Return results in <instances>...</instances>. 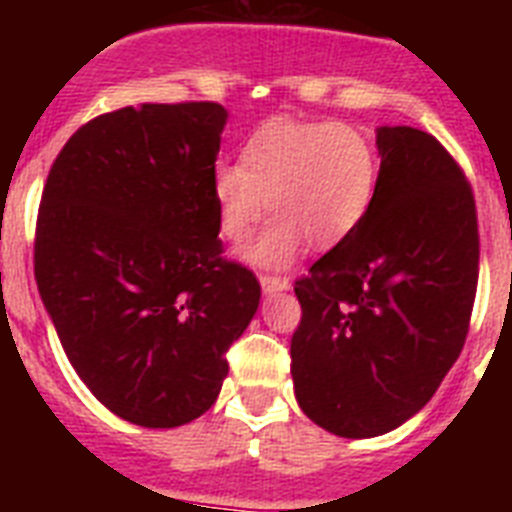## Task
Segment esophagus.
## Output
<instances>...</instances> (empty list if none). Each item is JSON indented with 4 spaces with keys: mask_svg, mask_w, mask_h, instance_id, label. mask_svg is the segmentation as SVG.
<instances>
[{
    "mask_svg": "<svg viewBox=\"0 0 512 512\" xmlns=\"http://www.w3.org/2000/svg\"><path fill=\"white\" fill-rule=\"evenodd\" d=\"M260 287L265 295H276V292H287L289 279L287 276H260Z\"/></svg>",
    "mask_w": 512,
    "mask_h": 512,
    "instance_id": "1",
    "label": "esophagus"
}]
</instances>
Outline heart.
Wrapping results in <instances>:
<instances>
[{
	"label": "heart",
	"mask_w": 512,
	"mask_h": 512,
	"mask_svg": "<svg viewBox=\"0 0 512 512\" xmlns=\"http://www.w3.org/2000/svg\"><path fill=\"white\" fill-rule=\"evenodd\" d=\"M377 185V156L364 132L350 124L268 119L241 148V167L212 172L220 236L241 244L265 215L273 217L244 260L281 271L311 241L332 249L364 220Z\"/></svg>",
	"instance_id": "b5f03b06"
}]
</instances>
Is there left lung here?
I'll return each mask as SVG.
<instances>
[{
  "label": "left lung",
  "mask_w": 512,
  "mask_h": 512,
  "mask_svg": "<svg viewBox=\"0 0 512 512\" xmlns=\"http://www.w3.org/2000/svg\"><path fill=\"white\" fill-rule=\"evenodd\" d=\"M377 151L366 217L295 281L297 404L342 438L382 436L428 404L465 345L478 284L460 164L414 127H380Z\"/></svg>",
  "instance_id": "left-lung-1"
}]
</instances>
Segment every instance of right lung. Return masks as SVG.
I'll return each instance as SVG.
<instances>
[{
  "label": "right lung",
  "instance_id": "add662e5",
  "mask_svg": "<svg viewBox=\"0 0 512 512\" xmlns=\"http://www.w3.org/2000/svg\"><path fill=\"white\" fill-rule=\"evenodd\" d=\"M220 103H143L68 138L36 217L34 276L100 404L177 428L215 404L260 284L225 260L212 199Z\"/></svg>",
  "mask_w": 512,
  "mask_h": 512
}]
</instances>
